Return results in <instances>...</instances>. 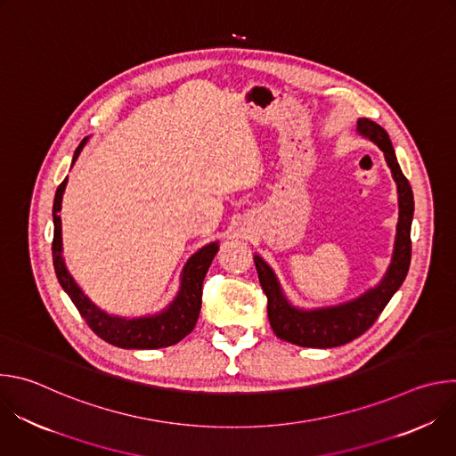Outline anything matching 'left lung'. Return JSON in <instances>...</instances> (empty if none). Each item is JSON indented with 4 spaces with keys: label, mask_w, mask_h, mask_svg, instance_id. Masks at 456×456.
I'll return each instance as SVG.
<instances>
[{
    "label": "left lung",
    "mask_w": 456,
    "mask_h": 456,
    "mask_svg": "<svg viewBox=\"0 0 456 456\" xmlns=\"http://www.w3.org/2000/svg\"><path fill=\"white\" fill-rule=\"evenodd\" d=\"M357 132L375 142L382 151L384 159L392 169L399 191V222L397 238L392 264L382 281L362 294L361 297L319 310H297L281 294L280 283L271 271V267L259 256H254V264L265 296H267V314L274 334L292 345L306 348H334L354 341L362 336L379 314L384 310L387 301L403 285L410 262H411V220H413V191L408 178L403 175L397 162L392 141H389L386 129L370 118L357 120Z\"/></svg>",
    "instance_id": "1"
}]
</instances>
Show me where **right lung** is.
I'll return each instance as SVG.
<instances>
[{
  "mask_svg": "<svg viewBox=\"0 0 456 456\" xmlns=\"http://www.w3.org/2000/svg\"><path fill=\"white\" fill-rule=\"evenodd\" d=\"M86 139L77 146L74 153V162L77 160ZM69 178H64L53 199V241H52V257L55 276L79 310L81 317L86 321L88 327L106 343L118 348H135V350H153L176 345L187 334L192 332L194 324L199 321L200 306H202V285L204 278L211 267L213 257L218 252V241L206 245L197 254L189 257V262L182 273V287L175 301L162 312L151 317L139 319H124L117 315H108L101 308H97L76 285L72 276L61 257V200L64 187Z\"/></svg>",
  "mask_w": 456,
  "mask_h": 456,
  "instance_id": "right-lung-1",
  "label": "right lung"
}]
</instances>
